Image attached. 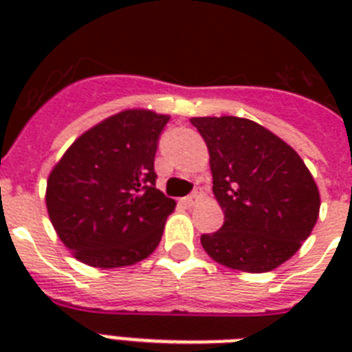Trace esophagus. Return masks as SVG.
<instances>
[{
  "label": "esophagus",
  "instance_id": "obj_1",
  "mask_svg": "<svg viewBox=\"0 0 352 352\" xmlns=\"http://www.w3.org/2000/svg\"><path fill=\"white\" fill-rule=\"evenodd\" d=\"M203 195H204L203 188H195V190L192 192V195H188V197L184 199V203H186L188 206H193V204L197 203V201H201V199H203Z\"/></svg>",
  "mask_w": 352,
  "mask_h": 352
}]
</instances>
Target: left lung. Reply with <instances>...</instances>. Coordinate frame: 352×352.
Instances as JSON below:
<instances>
[{
    "mask_svg": "<svg viewBox=\"0 0 352 352\" xmlns=\"http://www.w3.org/2000/svg\"><path fill=\"white\" fill-rule=\"evenodd\" d=\"M208 146L214 195L225 223L201 245L214 261L243 272L283 265L311 235L320 192L311 171L289 144L257 122L195 117Z\"/></svg>",
    "mask_w": 352,
    "mask_h": 352,
    "instance_id": "8db88e82",
    "label": "left lung"
}]
</instances>
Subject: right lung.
<instances>
[{"mask_svg": "<svg viewBox=\"0 0 352 352\" xmlns=\"http://www.w3.org/2000/svg\"><path fill=\"white\" fill-rule=\"evenodd\" d=\"M168 115L126 109L80 135L47 181L58 237L78 261L129 267L159 246L175 201L155 188L153 162Z\"/></svg>", "mask_w": 352, "mask_h": 352, "instance_id": "add662e5", "label": "right lung"}]
</instances>
